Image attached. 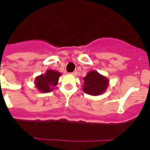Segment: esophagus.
I'll return each instance as SVG.
<instances>
[{
	"mask_svg": "<svg viewBox=\"0 0 150 150\" xmlns=\"http://www.w3.org/2000/svg\"><path fill=\"white\" fill-rule=\"evenodd\" d=\"M71 75H74V76H76V74H77V72H76V71H74V72L71 73Z\"/></svg>",
	"mask_w": 150,
	"mask_h": 150,
	"instance_id": "1",
	"label": "esophagus"
}]
</instances>
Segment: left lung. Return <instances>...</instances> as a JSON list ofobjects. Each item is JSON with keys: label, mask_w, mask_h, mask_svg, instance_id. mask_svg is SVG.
Returning <instances> with one entry per match:
<instances>
[{"label": "left lung", "mask_w": 150, "mask_h": 150, "mask_svg": "<svg viewBox=\"0 0 150 150\" xmlns=\"http://www.w3.org/2000/svg\"><path fill=\"white\" fill-rule=\"evenodd\" d=\"M83 79V91L90 95H102L109 86V79L96 71H91Z\"/></svg>", "instance_id": "obj_1"}]
</instances>
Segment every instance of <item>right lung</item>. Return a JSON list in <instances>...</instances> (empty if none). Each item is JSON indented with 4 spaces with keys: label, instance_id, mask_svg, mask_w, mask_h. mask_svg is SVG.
<instances>
[{
    "label": "right lung",
    "instance_id": "add662e5",
    "mask_svg": "<svg viewBox=\"0 0 150 150\" xmlns=\"http://www.w3.org/2000/svg\"><path fill=\"white\" fill-rule=\"evenodd\" d=\"M62 74L53 70H47L45 74L37 76L34 80L35 87L40 92H50L59 83Z\"/></svg>",
    "mask_w": 150,
    "mask_h": 150
}]
</instances>
